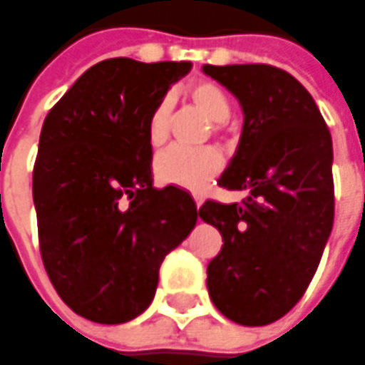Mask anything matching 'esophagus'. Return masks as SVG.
I'll return each instance as SVG.
<instances>
[{
    "label": "esophagus",
    "mask_w": 365,
    "mask_h": 365,
    "mask_svg": "<svg viewBox=\"0 0 365 365\" xmlns=\"http://www.w3.org/2000/svg\"><path fill=\"white\" fill-rule=\"evenodd\" d=\"M192 195H194V202H195V206H197V207L202 206V202H204V200H202V195H200V194H195V192H194V194H192Z\"/></svg>",
    "instance_id": "esophagus-1"
}]
</instances>
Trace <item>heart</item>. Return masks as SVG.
<instances>
[{
    "label": "heart",
    "instance_id": "b5f03b06",
    "mask_svg": "<svg viewBox=\"0 0 365 365\" xmlns=\"http://www.w3.org/2000/svg\"><path fill=\"white\" fill-rule=\"evenodd\" d=\"M185 96L200 108L207 119L222 123L230 117V101L218 84L207 81L192 82L185 88ZM170 101L155 103L147 117V141L151 147H161L170 137ZM222 168V153L216 147H171L155 159V175L163 183L197 190L216 175Z\"/></svg>",
    "mask_w": 365,
    "mask_h": 365
}]
</instances>
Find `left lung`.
Segmentation results:
<instances>
[{
  "label": "left lung",
  "mask_w": 365,
  "mask_h": 365,
  "mask_svg": "<svg viewBox=\"0 0 365 365\" xmlns=\"http://www.w3.org/2000/svg\"><path fill=\"white\" fill-rule=\"evenodd\" d=\"M245 113L236 153L218 185L242 204L207 200L200 218L222 234L207 293L224 317L269 325L299 303L333 228V145L307 88L269 64L204 66Z\"/></svg>",
  "instance_id": "8db88e82"
}]
</instances>
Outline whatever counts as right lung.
<instances>
[{
    "mask_svg": "<svg viewBox=\"0 0 365 365\" xmlns=\"http://www.w3.org/2000/svg\"><path fill=\"white\" fill-rule=\"evenodd\" d=\"M192 62L95 64L48 113L34 165L40 252L60 299L95 323L151 305L159 267L194 230L190 192L153 187L147 117Z\"/></svg>",
    "mask_w": 365,
    "mask_h": 365,
    "instance_id": "right-lung-1",
    "label": "right lung"
}]
</instances>
